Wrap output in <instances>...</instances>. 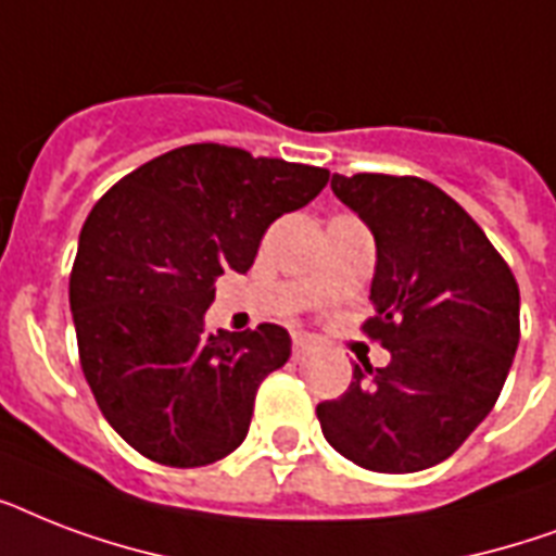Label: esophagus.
<instances>
[{"label":"esophagus","mask_w":556,"mask_h":556,"mask_svg":"<svg viewBox=\"0 0 556 556\" xmlns=\"http://www.w3.org/2000/svg\"><path fill=\"white\" fill-rule=\"evenodd\" d=\"M312 340L294 338V343H291V355H294V361H305V357L312 355Z\"/></svg>","instance_id":"34e87169"}]
</instances>
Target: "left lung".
Returning <instances> with one entry per match:
<instances>
[{
  "label": "left lung",
  "mask_w": 556,
  "mask_h": 556,
  "mask_svg": "<svg viewBox=\"0 0 556 556\" xmlns=\"http://www.w3.org/2000/svg\"><path fill=\"white\" fill-rule=\"evenodd\" d=\"M375 236V314L387 366H357L317 404L323 435L375 473H415L456 453L500 397L519 346V286L484 230L415 176H331Z\"/></svg>",
  "instance_id": "8db88e82"
}]
</instances>
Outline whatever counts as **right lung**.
I'll return each mask as SVG.
<instances>
[{"label":"right lung","instance_id":"add662e5","mask_svg":"<svg viewBox=\"0 0 556 556\" xmlns=\"http://www.w3.org/2000/svg\"><path fill=\"white\" fill-rule=\"evenodd\" d=\"M329 169L190 143L124 176L91 207L68 279L77 349L100 413L141 456L204 467L248 435L256 389L291 357L282 326L204 331L225 270L251 268L270 222Z\"/></svg>","mask_w":556,"mask_h":556}]
</instances>
